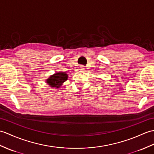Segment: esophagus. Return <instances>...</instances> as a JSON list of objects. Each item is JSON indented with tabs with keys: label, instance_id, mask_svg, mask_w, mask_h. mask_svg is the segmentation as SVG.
Here are the masks:
<instances>
[{
	"label": "esophagus",
	"instance_id": "obj_1",
	"mask_svg": "<svg viewBox=\"0 0 154 154\" xmlns=\"http://www.w3.org/2000/svg\"><path fill=\"white\" fill-rule=\"evenodd\" d=\"M79 68L80 70H83L85 69V66H79Z\"/></svg>",
	"mask_w": 154,
	"mask_h": 154
}]
</instances>
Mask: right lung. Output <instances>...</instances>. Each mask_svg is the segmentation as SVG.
Wrapping results in <instances>:
<instances>
[{
    "instance_id": "right-lung-1",
    "label": "right lung",
    "mask_w": 154,
    "mask_h": 154,
    "mask_svg": "<svg viewBox=\"0 0 154 154\" xmlns=\"http://www.w3.org/2000/svg\"><path fill=\"white\" fill-rule=\"evenodd\" d=\"M67 79V75L66 73L59 72L56 73L50 77L46 82L48 85L51 86L52 87L59 88L61 87L63 82H65Z\"/></svg>"
}]
</instances>
